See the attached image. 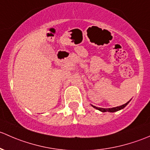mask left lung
Listing matches in <instances>:
<instances>
[{
  "label": "left lung",
  "instance_id": "1",
  "mask_svg": "<svg viewBox=\"0 0 150 150\" xmlns=\"http://www.w3.org/2000/svg\"><path fill=\"white\" fill-rule=\"evenodd\" d=\"M129 101H130V100H129ZM129 101L128 102V103H126V104L122 105H121V106H118V107L112 108H98V107H96V106H93V105H92V106H93V107L95 108L98 109V110H99L102 111V112H116V111L120 110L126 107V105H127L128 103H129Z\"/></svg>",
  "mask_w": 150,
  "mask_h": 150
}]
</instances>
